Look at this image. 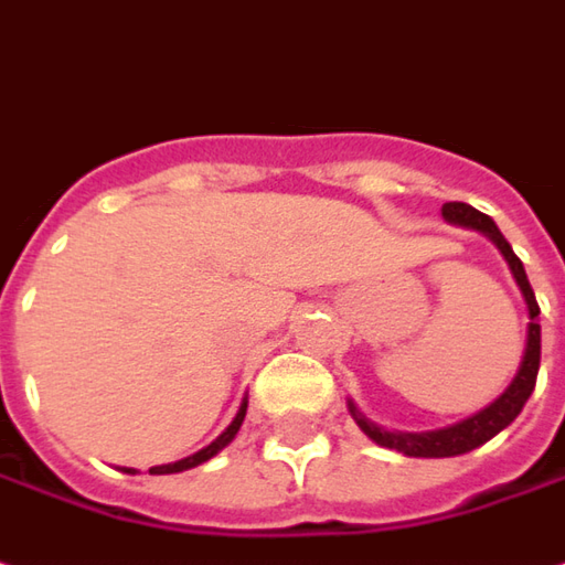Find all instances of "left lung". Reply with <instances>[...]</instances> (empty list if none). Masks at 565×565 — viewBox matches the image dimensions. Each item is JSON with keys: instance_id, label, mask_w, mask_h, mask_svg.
Segmentation results:
<instances>
[{"instance_id": "obj_1", "label": "left lung", "mask_w": 565, "mask_h": 565, "mask_svg": "<svg viewBox=\"0 0 565 565\" xmlns=\"http://www.w3.org/2000/svg\"><path fill=\"white\" fill-rule=\"evenodd\" d=\"M443 216L445 222H451V225H463V228H476V232H482L489 241H492L494 247L501 250V256L508 259L510 271H513V278L520 284V290H523L525 297V309H529V333H525V352H523V362H520V371H516V377L510 380V386L504 393L494 398L489 408H482L473 417H467V420H460L455 427H445V429H433V433H402V429H386L377 427V424H371L367 417H364L352 402H349V414L355 417V424L362 427V433L367 439H374L383 448H393V451H402V455H408V458H455V455H467V451H473L482 443H489L492 436H498L501 429L510 427L513 420H516V414L523 412V405L529 402V395L535 390V380H539V364H541V324H539V302H535V290H532V284L525 278V268L520 263V256L513 253V247L508 244V237L498 232V225H494L492 218L486 216V213H479L473 210L470 203H460L451 201L443 206Z\"/></svg>"}]
</instances>
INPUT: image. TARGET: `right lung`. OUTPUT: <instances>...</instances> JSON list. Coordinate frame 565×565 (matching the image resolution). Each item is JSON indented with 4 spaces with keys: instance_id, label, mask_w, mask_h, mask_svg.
I'll return each instance as SVG.
<instances>
[{
    "instance_id": "right-lung-1",
    "label": "right lung",
    "mask_w": 565,
    "mask_h": 565,
    "mask_svg": "<svg viewBox=\"0 0 565 565\" xmlns=\"http://www.w3.org/2000/svg\"><path fill=\"white\" fill-rule=\"evenodd\" d=\"M244 417H247V398L241 402V408H237V414H234V420L228 424V429L218 436L216 443H210L206 448H201L198 455H191V458H182V460H175V463H160V467H151V473L153 476H163V473H182V470H191V467H198V463H203V460H210V458H216L218 451L225 448V445L232 443L234 436H237V429H241V424H244ZM122 473H136L132 467H122Z\"/></svg>"
}]
</instances>
